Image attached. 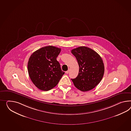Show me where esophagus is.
<instances>
[{
	"label": "esophagus",
	"instance_id": "obj_1",
	"mask_svg": "<svg viewBox=\"0 0 131 131\" xmlns=\"http://www.w3.org/2000/svg\"><path fill=\"white\" fill-rule=\"evenodd\" d=\"M69 73V70H67V71L66 72V73L67 74H68Z\"/></svg>",
	"mask_w": 131,
	"mask_h": 131
}]
</instances>
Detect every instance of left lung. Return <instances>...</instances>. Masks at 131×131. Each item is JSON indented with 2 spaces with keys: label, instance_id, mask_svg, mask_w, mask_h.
<instances>
[{
  "label": "left lung",
  "instance_id": "1",
  "mask_svg": "<svg viewBox=\"0 0 131 131\" xmlns=\"http://www.w3.org/2000/svg\"><path fill=\"white\" fill-rule=\"evenodd\" d=\"M79 65L78 74L71 79L78 89L86 92L93 89L101 81L104 72L101 57L89 47H80L71 50Z\"/></svg>",
  "mask_w": 131,
  "mask_h": 131
}]
</instances>
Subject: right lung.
<instances>
[{"label": "right lung", "instance_id": "right-lung-1", "mask_svg": "<svg viewBox=\"0 0 131 131\" xmlns=\"http://www.w3.org/2000/svg\"><path fill=\"white\" fill-rule=\"evenodd\" d=\"M61 48L52 46L42 47L34 52L27 64L29 76L41 90H50L57 85L64 74L57 58Z\"/></svg>", "mask_w": 131, "mask_h": 131}]
</instances>
